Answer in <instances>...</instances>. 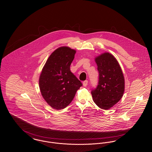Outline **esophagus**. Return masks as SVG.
Segmentation results:
<instances>
[{"label": "esophagus", "instance_id": "obj_1", "mask_svg": "<svg viewBox=\"0 0 152 152\" xmlns=\"http://www.w3.org/2000/svg\"><path fill=\"white\" fill-rule=\"evenodd\" d=\"M88 80H86V81H84L83 83V85L84 87H87V85H88Z\"/></svg>", "mask_w": 152, "mask_h": 152}]
</instances>
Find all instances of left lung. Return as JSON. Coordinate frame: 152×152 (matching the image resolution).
I'll return each instance as SVG.
<instances>
[{
    "mask_svg": "<svg viewBox=\"0 0 152 152\" xmlns=\"http://www.w3.org/2000/svg\"><path fill=\"white\" fill-rule=\"evenodd\" d=\"M99 72V84L91 94L95 104L108 110L121 100L125 90V79L121 68L115 56L105 52L95 58Z\"/></svg>",
    "mask_w": 152,
    "mask_h": 152,
    "instance_id": "1",
    "label": "left lung"
}]
</instances>
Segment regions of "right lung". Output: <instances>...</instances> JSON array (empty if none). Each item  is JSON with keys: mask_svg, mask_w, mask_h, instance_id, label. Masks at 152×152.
I'll return each mask as SVG.
<instances>
[{"mask_svg": "<svg viewBox=\"0 0 152 152\" xmlns=\"http://www.w3.org/2000/svg\"><path fill=\"white\" fill-rule=\"evenodd\" d=\"M76 52L68 47L58 48L47 59L40 75L41 94L54 109L66 108L82 86L81 81L70 70Z\"/></svg>", "mask_w": 152, "mask_h": 152, "instance_id": "right-lung-1", "label": "right lung"}]
</instances>
